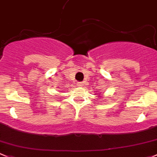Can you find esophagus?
Listing matches in <instances>:
<instances>
[{
  "instance_id": "esophagus-1",
  "label": "esophagus",
  "mask_w": 157,
  "mask_h": 157,
  "mask_svg": "<svg viewBox=\"0 0 157 157\" xmlns=\"http://www.w3.org/2000/svg\"><path fill=\"white\" fill-rule=\"evenodd\" d=\"M77 86H79V87H82V86H83V83H81V82H77Z\"/></svg>"
}]
</instances>
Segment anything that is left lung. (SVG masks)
Returning a JSON list of instances; mask_svg holds the SVG:
<instances>
[{
  "instance_id": "8db88e82",
  "label": "left lung",
  "mask_w": 157,
  "mask_h": 157,
  "mask_svg": "<svg viewBox=\"0 0 157 157\" xmlns=\"http://www.w3.org/2000/svg\"><path fill=\"white\" fill-rule=\"evenodd\" d=\"M98 95H99V96H100V95H101V94H99ZM99 96H98V97H99Z\"/></svg>"
}]
</instances>
